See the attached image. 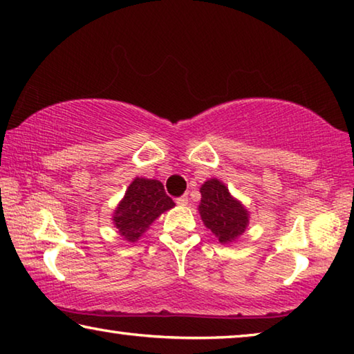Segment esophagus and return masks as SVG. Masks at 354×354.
I'll return each instance as SVG.
<instances>
[{
    "instance_id": "obj_1",
    "label": "esophagus",
    "mask_w": 354,
    "mask_h": 354,
    "mask_svg": "<svg viewBox=\"0 0 354 354\" xmlns=\"http://www.w3.org/2000/svg\"><path fill=\"white\" fill-rule=\"evenodd\" d=\"M176 205H178V206H187V205H189V196H187V195L179 196V198L176 200Z\"/></svg>"
}]
</instances>
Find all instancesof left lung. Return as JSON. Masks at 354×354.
<instances>
[{"mask_svg":"<svg viewBox=\"0 0 354 354\" xmlns=\"http://www.w3.org/2000/svg\"><path fill=\"white\" fill-rule=\"evenodd\" d=\"M198 206L203 223L220 243L230 245L241 237L250 225V212L241 200L231 195L225 183L217 178L205 181L200 187Z\"/></svg>","mask_w":354,"mask_h":354,"instance_id":"obj_1","label":"left lung"}]
</instances>
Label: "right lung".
Wrapping results in <instances>:
<instances>
[{"label":"right lung","mask_w":354,"mask_h":354,"mask_svg":"<svg viewBox=\"0 0 354 354\" xmlns=\"http://www.w3.org/2000/svg\"><path fill=\"white\" fill-rule=\"evenodd\" d=\"M171 207H175V203L167 196L162 183L137 176L113 211L112 223L123 241L134 243L145 234L156 218Z\"/></svg>","instance_id":"obj_1"}]
</instances>
